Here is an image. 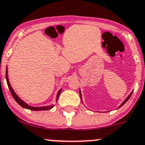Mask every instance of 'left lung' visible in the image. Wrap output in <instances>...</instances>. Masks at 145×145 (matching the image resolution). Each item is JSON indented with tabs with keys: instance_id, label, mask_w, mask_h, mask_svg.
<instances>
[{
	"instance_id": "left-lung-1",
	"label": "left lung",
	"mask_w": 145,
	"mask_h": 145,
	"mask_svg": "<svg viewBox=\"0 0 145 145\" xmlns=\"http://www.w3.org/2000/svg\"><path fill=\"white\" fill-rule=\"evenodd\" d=\"M132 92H131V93H130V95H129V96H128V97H127V98H126V99H125V100L124 101H123V102L122 103H121V105H120V107H118V108L121 107V106H123V105H124V104L125 103H126V102H127V101H128L129 100V99H130V97H131V95H132ZM80 99H81V100H82V95H81V92H80Z\"/></svg>"
}]
</instances>
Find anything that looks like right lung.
Wrapping results in <instances>:
<instances>
[{
	"label": "right lung",
	"mask_w": 145,
	"mask_h": 145,
	"mask_svg": "<svg viewBox=\"0 0 145 145\" xmlns=\"http://www.w3.org/2000/svg\"><path fill=\"white\" fill-rule=\"evenodd\" d=\"M6 80H7V85H8V88H9V90L10 92H11L12 96H13V99H15V101L20 105V106H22V107L24 108H25V109H29V110H32V111H44V110H48V109H52V108L53 107V105L52 106H46V107H30V106L28 105L27 104H26L25 102H24L22 99H20L19 98V97L16 95V93H15V92H14V90L13 88H12V87L11 86V84H10L9 83V81H8V74H7V68L6 69ZM61 90L62 89H60L59 90V91L58 93H57V99H56V101L57 102V101H58V99H59V95H60V93L61 92Z\"/></svg>",
	"instance_id": "1"
}]
</instances>
